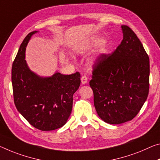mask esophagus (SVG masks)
Listing matches in <instances>:
<instances>
[{"instance_id":"34e87169","label":"esophagus","mask_w":160,"mask_h":160,"mask_svg":"<svg viewBox=\"0 0 160 160\" xmlns=\"http://www.w3.org/2000/svg\"><path fill=\"white\" fill-rule=\"evenodd\" d=\"M88 77L86 75H82V78H81V82H82V85L86 84V83L88 82Z\"/></svg>"}]
</instances>
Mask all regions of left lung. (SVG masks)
Masks as SVG:
<instances>
[{"label":"left lung","instance_id":"1","mask_svg":"<svg viewBox=\"0 0 160 160\" xmlns=\"http://www.w3.org/2000/svg\"><path fill=\"white\" fill-rule=\"evenodd\" d=\"M112 53L101 54L92 67L90 85L98 115L109 124L132 120L148 98L149 59L142 44L128 25Z\"/></svg>","mask_w":160,"mask_h":160}]
</instances>
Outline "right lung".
Instances as JSON below:
<instances>
[{
    "mask_svg": "<svg viewBox=\"0 0 160 160\" xmlns=\"http://www.w3.org/2000/svg\"><path fill=\"white\" fill-rule=\"evenodd\" d=\"M38 31L28 34L12 65L14 103L28 122L42 131L54 130L67 122L72 112L73 94L80 85V74L55 72L42 78L29 69L25 60V48Z\"/></svg>",
    "mask_w": 160,
    "mask_h": 160,
    "instance_id": "1",
    "label": "right lung"
}]
</instances>
